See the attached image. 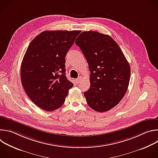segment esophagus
Instances as JSON below:
<instances>
[{"mask_svg": "<svg viewBox=\"0 0 158 158\" xmlns=\"http://www.w3.org/2000/svg\"><path fill=\"white\" fill-rule=\"evenodd\" d=\"M82 77H79V78H77V79H76V83H77V84H79V82H81V81H82Z\"/></svg>", "mask_w": 158, "mask_h": 158, "instance_id": "34e87169", "label": "esophagus"}]
</instances>
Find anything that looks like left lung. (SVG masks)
<instances>
[{
  "instance_id": "1",
  "label": "left lung",
  "mask_w": 158,
  "mask_h": 158,
  "mask_svg": "<svg viewBox=\"0 0 158 158\" xmlns=\"http://www.w3.org/2000/svg\"><path fill=\"white\" fill-rule=\"evenodd\" d=\"M76 44L89 65L91 87L84 96L96 111H107L124 96L131 69L119 45L109 35L96 31L82 32Z\"/></svg>"
}]
</instances>
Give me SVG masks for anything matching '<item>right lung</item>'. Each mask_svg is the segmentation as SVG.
Listing matches in <instances>:
<instances>
[{
	"label": "right lung",
	"mask_w": 158,
	"mask_h": 158,
	"mask_svg": "<svg viewBox=\"0 0 158 158\" xmlns=\"http://www.w3.org/2000/svg\"><path fill=\"white\" fill-rule=\"evenodd\" d=\"M81 31H44L30 43L21 64L22 86L39 107L62 106L73 84L65 76V57Z\"/></svg>",
	"instance_id": "right-lung-1"
}]
</instances>
